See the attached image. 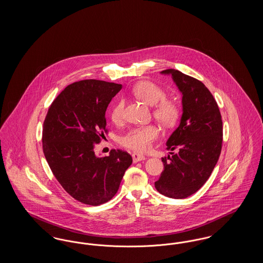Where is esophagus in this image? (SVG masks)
Segmentation results:
<instances>
[{"mask_svg": "<svg viewBox=\"0 0 263 263\" xmlns=\"http://www.w3.org/2000/svg\"><path fill=\"white\" fill-rule=\"evenodd\" d=\"M132 158H133V163H138V162L146 160V158L143 155H140V154H137V153L132 154Z\"/></svg>", "mask_w": 263, "mask_h": 263, "instance_id": "obj_1", "label": "esophagus"}]
</instances>
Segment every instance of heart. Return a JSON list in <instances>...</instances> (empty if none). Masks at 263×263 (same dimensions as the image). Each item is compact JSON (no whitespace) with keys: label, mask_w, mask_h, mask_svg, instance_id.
I'll return each mask as SVG.
<instances>
[{"label":"heart","mask_w":263,"mask_h":263,"mask_svg":"<svg viewBox=\"0 0 263 263\" xmlns=\"http://www.w3.org/2000/svg\"><path fill=\"white\" fill-rule=\"evenodd\" d=\"M133 93L139 100L144 101L149 105H155L154 116L164 126H173L179 116V106L177 102L173 100L165 99V93L163 88L158 85L149 82L142 81L134 86ZM124 109V101L119 100L115 103L111 110V119L118 122L122 119ZM160 130L154 124L138 126L129 130L121 138V144L136 152H146L152 147L153 142L159 137Z\"/></svg>","instance_id":"heart-1"}]
</instances>
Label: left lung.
<instances>
[{
  "label": "left lung",
  "mask_w": 263,
  "mask_h": 263,
  "mask_svg": "<svg viewBox=\"0 0 263 263\" xmlns=\"http://www.w3.org/2000/svg\"><path fill=\"white\" fill-rule=\"evenodd\" d=\"M171 75L182 95L179 125L166 141L167 149L177 153L162 158L164 170L155 187L166 197L182 199L195 193L207 181L219 160L223 122L212 93L200 81L175 69Z\"/></svg>",
  "instance_id": "left-lung-1"
}]
</instances>
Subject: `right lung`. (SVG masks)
<instances>
[{
	"instance_id": "right-lung-1",
	"label": "right lung",
	"mask_w": 263,
	"mask_h": 263,
	"mask_svg": "<svg viewBox=\"0 0 263 263\" xmlns=\"http://www.w3.org/2000/svg\"><path fill=\"white\" fill-rule=\"evenodd\" d=\"M121 85L100 80L73 83L52 102L43 123L45 159L62 187L76 200L97 206L117 192L132 157L111 150L95 153L104 136L105 111Z\"/></svg>"
}]
</instances>
